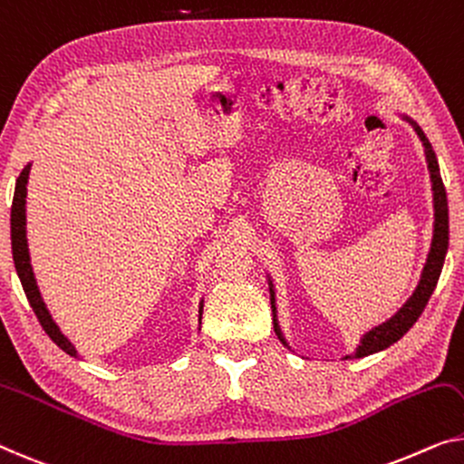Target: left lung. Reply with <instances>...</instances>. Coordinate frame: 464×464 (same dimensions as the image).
I'll list each match as a JSON object with an SVG mask.
<instances>
[{"instance_id":"obj_1","label":"left lung","mask_w":464,"mask_h":464,"mask_svg":"<svg viewBox=\"0 0 464 464\" xmlns=\"http://www.w3.org/2000/svg\"><path fill=\"white\" fill-rule=\"evenodd\" d=\"M404 119L412 124L414 130H417V135L420 137V141H423V145H425L427 169H430L431 183H433L431 189H433L435 223H433L431 250H430V256H427V262H425L423 275H420L419 285H417V289H414V294L411 295V298L406 300L404 306L400 308L390 321H385V323L379 324V327L371 329L369 334H364L362 340H361V345H358L354 354H350L345 358H362V356L375 354V352H382L385 348H390L392 343H396L400 337H402L406 331H409L412 324L417 323L420 313H423L425 306H427V302H430V298H431L435 285H438L441 266H444V258H446V252H448V198H446L444 181H441V177H440L438 158H435L433 150H431V143L427 141V137H425L423 130H420L419 124L411 121L409 116H404ZM271 306H273V316H275V331H276V335H279V340L285 343V340H283V335L279 331V323H276L273 283H271Z\"/></svg>"}]
</instances>
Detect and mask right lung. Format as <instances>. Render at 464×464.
<instances>
[{"label":"right lung","instance_id":"right-lung-1","mask_svg":"<svg viewBox=\"0 0 464 464\" xmlns=\"http://www.w3.org/2000/svg\"><path fill=\"white\" fill-rule=\"evenodd\" d=\"M31 164L24 166V170L20 172L16 179V189H14V199H12V256H14V266H16V273L20 276V283H23V289L26 294V300H29L34 316H37L41 327L47 335L52 337L55 345H60L66 354L77 356V350L74 345L62 335L58 324L53 323L50 310L45 308V302L41 300L37 281H34L33 266H31V256H29V246H26V214H24V204H26V181H29ZM199 316H202V306H199Z\"/></svg>","mask_w":464,"mask_h":464}]
</instances>
